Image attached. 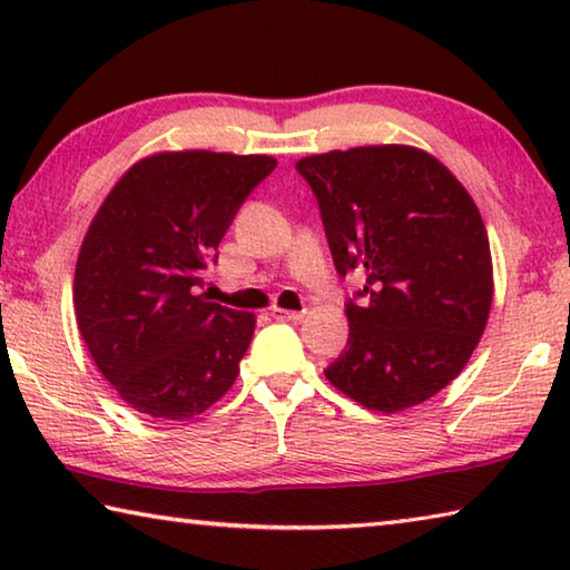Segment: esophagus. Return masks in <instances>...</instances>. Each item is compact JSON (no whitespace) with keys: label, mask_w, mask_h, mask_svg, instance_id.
Listing matches in <instances>:
<instances>
[{"label":"esophagus","mask_w":570,"mask_h":570,"mask_svg":"<svg viewBox=\"0 0 570 570\" xmlns=\"http://www.w3.org/2000/svg\"><path fill=\"white\" fill-rule=\"evenodd\" d=\"M272 316L278 322H302L304 320V312H288V308L282 306H274L272 308Z\"/></svg>","instance_id":"34e87169"}]
</instances>
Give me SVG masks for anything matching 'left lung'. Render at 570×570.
<instances>
[{
  "label": "left lung",
  "mask_w": 570,
  "mask_h": 570,
  "mask_svg": "<svg viewBox=\"0 0 570 570\" xmlns=\"http://www.w3.org/2000/svg\"><path fill=\"white\" fill-rule=\"evenodd\" d=\"M296 170L320 200L336 272L366 276L346 304L350 342L324 374L362 407L394 414L448 387L493 306V256L468 188L414 146L306 156Z\"/></svg>",
  "instance_id": "1"
}]
</instances>
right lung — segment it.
Segmentation results:
<instances>
[{
    "mask_svg": "<svg viewBox=\"0 0 570 570\" xmlns=\"http://www.w3.org/2000/svg\"><path fill=\"white\" fill-rule=\"evenodd\" d=\"M272 156L160 150L122 173L77 254V330L135 412L186 422L234 387L256 330L250 312L198 294L238 206Z\"/></svg>",
    "mask_w": 570,
    "mask_h": 570,
    "instance_id": "right-lung-1",
    "label": "right lung"
}]
</instances>
